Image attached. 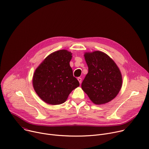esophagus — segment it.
I'll list each match as a JSON object with an SVG mask.
<instances>
[{
  "label": "esophagus",
  "mask_w": 149,
  "mask_h": 149,
  "mask_svg": "<svg viewBox=\"0 0 149 149\" xmlns=\"http://www.w3.org/2000/svg\"><path fill=\"white\" fill-rule=\"evenodd\" d=\"M77 79H78V81H79V84L81 83V81H82V78H80V77H78Z\"/></svg>",
  "instance_id": "obj_1"
}]
</instances>
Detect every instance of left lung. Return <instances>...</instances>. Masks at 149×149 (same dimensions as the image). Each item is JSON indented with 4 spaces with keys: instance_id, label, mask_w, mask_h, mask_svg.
Here are the masks:
<instances>
[{
    "instance_id": "1",
    "label": "left lung",
    "mask_w": 149,
    "mask_h": 149,
    "mask_svg": "<svg viewBox=\"0 0 149 149\" xmlns=\"http://www.w3.org/2000/svg\"><path fill=\"white\" fill-rule=\"evenodd\" d=\"M88 72L81 84L82 89L96 104L113 99L122 87L123 79L115 62L106 53L95 51L84 55Z\"/></svg>"
}]
</instances>
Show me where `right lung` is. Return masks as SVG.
I'll list each match as a JSON object with an SVG mask.
<instances>
[{"mask_svg": "<svg viewBox=\"0 0 149 149\" xmlns=\"http://www.w3.org/2000/svg\"><path fill=\"white\" fill-rule=\"evenodd\" d=\"M72 53L60 50L49 55L36 70L33 84L38 96L50 104L64 103L71 92L79 86L70 62Z\"/></svg>", "mask_w": 149, "mask_h": 149, "instance_id": "obj_1", "label": "right lung"}]
</instances>
